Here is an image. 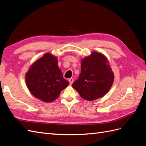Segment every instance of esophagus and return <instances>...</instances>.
<instances>
[{
  "label": "esophagus",
  "mask_w": 146,
  "mask_h": 146,
  "mask_svg": "<svg viewBox=\"0 0 146 146\" xmlns=\"http://www.w3.org/2000/svg\"><path fill=\"white\" fill-rule=\"evenodd\" d=\"M68 81H69V83H70V85H72V84L73 83V78H70Z\"/></svg>",
  "instance_id": "34e87169"
}]
</instances>
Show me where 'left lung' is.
Here are the masks:
<instances>
[{
	"mask_svg": "<svg viewBox=\"0 0 146 146\" xmlns=\"http://www.w3.org/2000/svg\"><path fill=\"white\" fill-rule=\"evenodd\" d=\"M114 78L107 58L102 53L93 52L81 60V72L72 86L83 99L94 101L110 91Z\"/></svg>",
	"mask_w": 146,
	"mask_h": 146,
	"instance_id": "1",
	"label": "left lung"
}]
</instances>
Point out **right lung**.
Returning <instances> with one entry per match:
<instances>
[{"mask_svg": "<svg viewBox=\"0 0 146 146\" xmlns=\"http://www.w3.org/2000/svg\"><path fill=\"white\" fill-rule=\"evenodd\" d=\"M25 82L32 95L46 103L56 100L61 91L69 85L58 66L57 57L49 53L30 66Z\"/></svg>", "mask_w": 146, "mask_h": 146, "instance_id": "1", "label": "right lung"}]
</instances>
